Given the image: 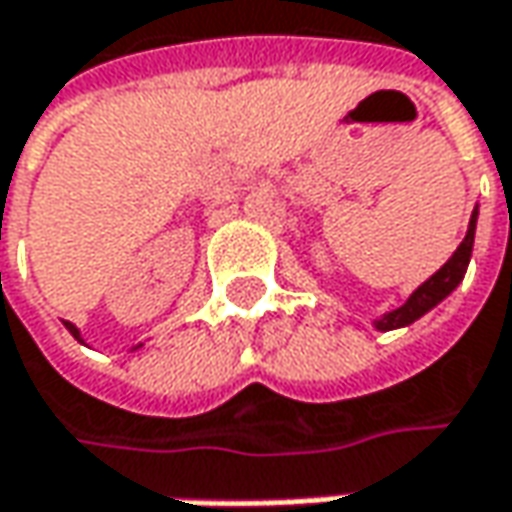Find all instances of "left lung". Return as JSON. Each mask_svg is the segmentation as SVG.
Returning a JSON list of instances; mask_svg holds the SVG:
<instances>
[{
    "label": "left lung",
    "mask_w": 512,
    "mask_h": 512,
    "mask_svg": "<svg viewBox=\"0 0 512 512\" xmlns=\"http://www.w3.org/2000/svg\"><path fill=\"white\" fill-rule=\"evenodd\" d=\"M475 216H478V213L473 210L470 227H467V236H464V242L458 244V250L452 253V259H449L447 265L438 270L432 279H426L421 288L409 296V299H406L400 308L389 311V314H383V317L377 320V328H380V331H392V328H400V325H409V322H415L418 317H423L429 308H435V305H438L444 296L455 291V285L464 279L467 265H470V256H473Z\"/></svg>",
    "instance_id": "8db88e82"
}]
</instances>
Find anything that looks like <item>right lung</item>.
Here are the masks:
<instances>
[{"instance_id":"obj_1","label":"right lung","mask_w":512,"mask_h":512,"mask_svg":"<svg viewBox=\"0 0 512 512\" xmlns=\"http://www.w3.org/2000/svg\"><path fill=\"white\" fill-rule=\"evenodd\" d=\"M65 328H68V331H71V334H74V337H77V340H80V331H77V328H74V325H71V322H65Z\"/></svg>"}]
</instances>
